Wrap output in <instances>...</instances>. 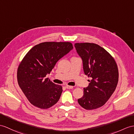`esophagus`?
Masks as SVG:
<instances>
[{"label": "esophagus", "instance_id": "obj_1", "mask_svg": "<svg viewBox=\"0 0 134 134\" xmlns=\"http://www.w3.org/2000/svg\"><path fill=\"white\" fill-rule=\"evenodd\" d=\"M65 88H66V89H73V87L71 86L66 85V86H65Z\"/></svg>", "mask_w": 134, "mask_h": 134}]
</instances>
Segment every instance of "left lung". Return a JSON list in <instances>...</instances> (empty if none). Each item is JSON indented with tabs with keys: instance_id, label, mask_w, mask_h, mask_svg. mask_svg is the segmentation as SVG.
I'll use <instances>...</instances> for the list:
<instances>
[{
	"instance_id": "left-lung-1",
	"label": "left lung",
	"mask_w": 134,
	"mask_h": 134,
	"mask_svg": "<svg viewBox=\"0 0 134 134\" xmlns=\"http://www.w3.org/2000/svg\"><path fill=\"white\" fill-rule=\"evenodd\" d=\"M74 47L82 60L85 74L92 78L78 102L86 110L99 108L105 105L116 87L119 78L116 63L108 52L96 44L76 43Z\"/></svg>"
}]
</instances>
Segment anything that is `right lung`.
Instances as JSON below:
<instances>
[{
  "instance_id": "obj_1",
  "label": "right lung",
  "mask_w": 134,
  "mask_h": 134,
  "mask_svg": "<svg viewBox=\"0 0 134 134\" xmlns=\"http://www.w3.org/2000/svg\"><path fill=\"white\" fill-rule=\"evenodd\" d=\"M73 48L69 42H44L26 54L19 65L17 78L22 92L32 105L47 109L58 102L63 87L45 77Z\"/></svg>"
}]
</instances>
